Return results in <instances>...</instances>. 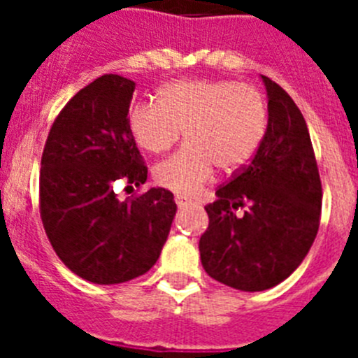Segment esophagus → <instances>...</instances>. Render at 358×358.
Returning a JSON list of instances; mask_svg holds the SVG:
<instances>
[{"instance_id": "1", "label": "esophagus", "mask_w": 358, "mask_h": 358, "mask_svg": "<svg viewBox=\"0 0 358 358\" xmlns=\"http://www.w3.org/2000/svg\"><path fill=\"white\" fill-rule=\"evenodd\" d=\"M176 202H177V206H179V208H185V206H188V204H192V199H188L186 195L177 194L176 195Z\"/></svg>"}]
</instances>
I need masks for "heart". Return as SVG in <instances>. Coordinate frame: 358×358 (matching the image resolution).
Masks as SVG:
<instances>
[{
	"label": "heart",
	"mask_w": 358,
	"mask_h": 358,
	"mask_svg": "<svg viewBox=\"0 0 358 358\" xmlns=\"http://www.w3.org/2000/svg\"><path fill=\"white\" fill-rule=\"evenodd\" d=\"M268 110L264 94L233 80H177L163 85L157 102L136 103L129 129L136 143L152 154L188 143L161 161L154 177L177 194L195 195L215 169L235 173L248 166L264 143Z\"/></svg>",
	"instance_id": "obj_1"
}]
</instances>
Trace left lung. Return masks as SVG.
I'll return each mask as SVG.
<instances>
[{
    "label": "left lung",
    "mask_w": 358,
    "mask_h": 358,
    "mask_svg": "<svg viewBox=\"0 0 358 358\" xmlns=\"http://www.w3.org/2000/svg\"><path fill=\"white\" fill-rule=\"evenodd\" d=\"M268 125L251 163L217 189L201 236L202 267L243 292L276 287L308 255L321 217V179L306 122L283 87L262 75ZM236 209H243L236 215Z\"/></svg>",
    "instance_id": "obj_1"
}]
</instances>
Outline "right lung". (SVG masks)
I'll list each match as a JSON object with an SVG mask.
<instances>
[{
  "label": "right lung",
  "instance_id": "right-lung-1",
  "mask_svg": "<svg viewBox=\"0 0 358 358\" xmlns=\"http://www.w3.org/2000/svg\"><path fill=\"white\" fill-rule=\"evenodd\" d=\"M136 84L103 75L66 103L41 159V218L62 264L96 285L134 280L156 264L176 217L173 194L150 188L131 202L115 182L140 186L147 166L129 129Z\"/></svg>",
  "mask_w": 358,
  "mask_h": 358
}]
</instances>
